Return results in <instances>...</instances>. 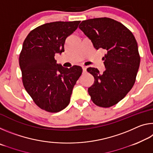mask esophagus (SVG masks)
<instances>
[{
    "instance_id": "34e87169",
    "label": "esophagus",
    "mask_w": 153,
    "mask_h": 153,
    "mask_svg": "<svg viewBox=\"0 0 153 153\" xmlns=\"http://www.w3.org/2000/svg\"><path fill=\"white\" fill-rule=\"evenodd\" d=\"M82 69H83V73H85L86 71V67L85 66H82Z\"/></svg>"
}]
</instances>
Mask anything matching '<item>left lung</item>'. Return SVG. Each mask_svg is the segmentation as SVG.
Masks as SVG:
<instances>
[{
    "instance_id": "left-lung-1",
    "label": "left lung",
    "mask_w": 153,
    "mask_h": 153,
    "mask_svg": "<svg viewBox=\"0 0 153 153\" xmlns=\"http://www.w3.org/2000/svg\"><path fill=\"white\" fill-rule=\"evenodd\" d=\"M79 28L97 50L107 51L102 74L94 67L87 69L94 77L88 92L95 105L112 107L126 97L136 81L140 57L135 37L122 24L108 17L83 21Z\"/></svg>"
}]
</instances>
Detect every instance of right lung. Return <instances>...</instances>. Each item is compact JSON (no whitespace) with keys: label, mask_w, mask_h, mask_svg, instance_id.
Masks as SVG:
<instances>
[{"label":"right lung","mask_w":153,"mask_h":153,"mask_svg":"<svg viewBox=\"0 0 153 153\" xmlns=\"http://www.w3.org/2000/svg\"><path fill=\"white\" fill-rule=\"evenodd\" d=\"M80 21L55 22L37 27L23 44L19 62L25 90L40 108L51 113L64 109L70 102L82 68L56 63L55 54L65 51L67 37L76 30Z\"/></svg>","instance_id":"add662e5"}]
</instances>
